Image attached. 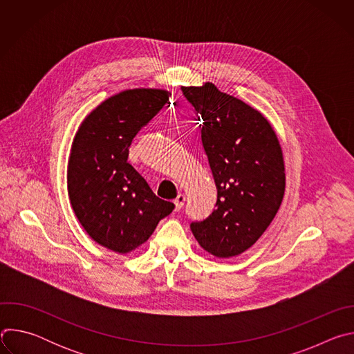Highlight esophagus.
<instances>
[{
  "label": "esophagus",
  "mask_w": 354,
  "mask_h": 354,
  "mask_svg": "<svg viewBox=\"0 0 354 354\" xmlns=\"http://www.w3.org/2000/svg\"><path fill=\"white\" fill-rule=\"evenodd\" d=\"M183 203H185V196H183L182 193H179V194L175 197V200H174L175 210H180L182 206H183Z\"/></svg>",
  "instance_id": "34e87169"
}]
</instances>
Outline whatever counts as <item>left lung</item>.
<instances>
[{"label":"left lung","instance_id":"1","mask_svg":"<svg viewBox=\"0 0 354 354\" xmlns=\"http://www.w3.org/2000/svg\"><path fill=\"white\" fill-rule=\"evenodd\" d=\"M182 92L203 120L201 144L217 187L216 209L190 230L209 254L232 258L262 236L281 205V147L261 112L214 84L182 86Z\"/></svg>","mask_w":354,"mask_h":354}]
</instances>
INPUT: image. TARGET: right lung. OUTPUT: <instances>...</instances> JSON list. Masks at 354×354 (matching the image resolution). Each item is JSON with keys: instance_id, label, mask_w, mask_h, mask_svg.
<instances>
[{"instance_id": "right-lung-1", "label": "right lung", "mask_w": 354, "mask_h": 354, "mask_svg": "<svg viewBox=\"0 0 354 354\" xmlns=\"http://www.w3.org/2000/svg\"><path fill=\"white\" fill-rule=\"evenodd\" d=\"M164 89H127L104 100L81 123L67 169L73 210L88 235L118 254L144 243L175 209L127 162L136 134L165 104Z\"/></svg>"}]
</instances>
